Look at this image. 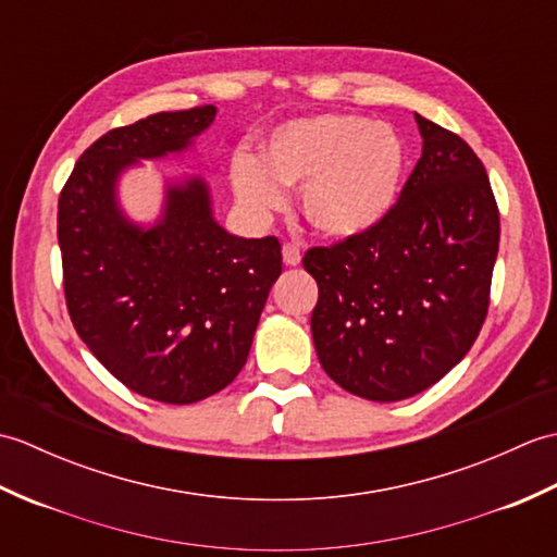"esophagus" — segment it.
Returning <instances> with one entry per match:
<instances>
[{
	"instance_id": "esophagus-1",
	"label": "esophagus",
	"mask_w": 557,
	"mask_h": 557,
	"mask_svg": "<svg viewBox=\"0 0 557 557\" xmlns=\"http://www.w3.org/2000/svg\"><path fill=\"white\" fill-rule=\"evenodd\" d=\"M282 258H285L287 265H299L301 263V251L297 244H285L282 246Z\"/></svg>"
}]
</instances>
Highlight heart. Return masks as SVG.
<instances>
[{"label":"heart","mask_w":557,"mask_h":557,"mask_svg":"<svg viewBox=\"0 0 557 557\" xmlns=\"http://www.w3.org/2000/svg\"><path fill=\"white\" fill-rule=\"evenodd\" d=\"M407 168L397 128L361 114H315L277 126L260 156L232 162V186L256 218L285 208L282 188H299L315 232L349 239L373 230L395 208Z\"/></svg>","instance_id":"1"}]
</instances>
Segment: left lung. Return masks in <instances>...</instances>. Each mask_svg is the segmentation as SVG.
<instances>
[{
	"mask_svg": "<svg viewBox=\"0 0 557 557\" xmlns=\"http://www.w3.org/2000/svg\"><path fill=\"white\" fill-rule=\"evenodd\" d=\"M417 116L423 152L395 208L359 236L313 246L311 333L318 361L347 393L399 401L457 366L491 304L500 212L467 140Z\"/></svg>",
	"mask_w": 557,
	"mask_h": 557,
	"instance_id": "1",
	"label": "left lung"
}]
</instances>
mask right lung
I'll list each match as a JSON object with an SVG mask.
<instances>
[{
    "mask_svg": "<svg viewBox=\"0 0 557 557\" xmlns=\"http://www.w3.org/2000/svg\"><path fill=\"white\" fill-rule=\"evenodd\" d=\"M215 112L206 104L112 128L83 152L59 196L71 323L116 381L168 405H194L239 375L282 272L275 236L222 230L198 176L168 186L162 218L148 230L116 203L126 168L186 150Z\"/></svg>",
    "mask_w": 557,
    "mask_h": 557,
    "instance_id": "obj_1",
    "label": "right lung"
}]
</instances>
